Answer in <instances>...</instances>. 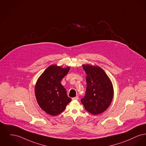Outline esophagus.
<instances>
[{
    "label": "esophagus",
    "instance_id": "1",
    "mask_svg": "<svg viewBox=\"0 0 146 146\" xmlns=\"http://www.w3.org/2000/svg\"><path fill=\"white\" fill-rule=\"evenodd\" d=\"M79 99V97L78 96H76V97H74L72 98V100H78Z\"/></svg>",
    "mask_w": 146,
    "mask_h": 146
}]
</instances>
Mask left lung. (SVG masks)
Masks as SVG:
<instances>
[{"label":"left lung","mask_w":146,"mask_h":146,"mask_svg":"<svg viewBox=\"0 0 146 146\" xmlns=\"http://www.w3.org/2000/svg\"><path fill=\"white\" fill-rule=\"evenodd\" d=\"M85 70L86 89L81 103L86 110L93 115L100 114L110 105L113 96V89L110 78L99 66L83 64Z\"/></svg>","instance_id":"obj_1"}]
</instances>
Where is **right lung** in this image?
Wrapping results in <instances>:
<instances>
[{"instance_id":"right-lung-1","label":"right lung","mask_w":146,"mask_h":146,"mask_svg":"<svg viewBox=\"0 0 146 146\" xmlns=\"http://www.w3.org/2000/svg\"><path fill=\"white\" fill-rule=\"evenodd\" d=\"M69 69V67L63 68L51 65L46 69L36 83L35 93L37 103L44 111L52 116L63 111L72 100L60 83Z\"/></svg>"}]
</instances>
